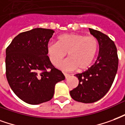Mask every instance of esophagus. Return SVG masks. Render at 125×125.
<instances>
[{
	"instance_id": "1",
	"label": "esophagus",
	"mask_w": 125,
	"mask_h": 125,
	"mask_svg": "<svg viewBox=\"0 0 125 125\" xmlns=\"http://www.w3.org/2000/svg\"><path fill=\"white\" fill-rule=\"evenodd\" d=\"M63 74H64V76H65V78H66V79L69 78V76H70V74H67V73H63Z\"/></svg>"
}]
</instances>
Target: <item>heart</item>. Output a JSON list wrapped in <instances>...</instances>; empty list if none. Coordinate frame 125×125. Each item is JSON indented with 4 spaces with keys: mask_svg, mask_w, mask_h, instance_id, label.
<instances>
[{
    "mask_svg": "<svg viewBox=\"0 0 125 125\" xmlns=\"http://www.w3.org/2000/svg\"><path fill=\"white\" fill-rule=\"evenodd\" d=\"M99 50V42L94 36L65 34L58 37L57 42H49L46 54L50 61L57 65L68 52L69 59L59 65L64 71H83L91 66Z\"/></svg>",
    "mask_w": 125,
    "mask_h": 125,
    "instance_id": "1",
    "label": "heart"
}]
</instances>
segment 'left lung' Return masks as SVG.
<instances>
[{
  "label": "left lung",
  "instance_id": "1",
  "mask_svg": "<svg viewBox=\"0 0 125 125\" xmlns=\"http://www.w3.org/2000/svg\"><path fill=\"white\" fill-rule=\"evenodd\" d=\"M89 31L99 42V56L88 70L74 75L79 79V84L70 91L74 101L83 103L96 102L107 93L115 80L119 64L115 42L99 31L92 29Z\"/></svg>",
  "mask_w": 125,
  "mask_h": 125
}]
</instances>
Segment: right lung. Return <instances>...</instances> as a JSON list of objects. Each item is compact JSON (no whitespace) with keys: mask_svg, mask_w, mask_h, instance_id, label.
<instances>
[{"mask_svg":"<svg viewBox=\"0 0 125 125\" xmlns=\"http://www.w3.org/2000/svg\"><path fill=\"white\" fill-rule=\"evenodd\" d=\"M54 32L41 28L23 32L6 48V79L15 94L26 103L50 101L55 84L65 79L46 54V45Z\"/></svg>","mask_w":125,"mask_h":125,"instance_id":"1","label":"right lung"}]
</instances>
